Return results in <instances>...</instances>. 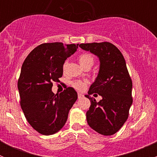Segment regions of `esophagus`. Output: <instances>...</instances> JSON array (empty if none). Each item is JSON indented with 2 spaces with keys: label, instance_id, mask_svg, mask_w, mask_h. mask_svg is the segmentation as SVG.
<instances>
[{
  "label": "esophagus",
  "instance_id": "1",
  "mask_svg": "<svg viewBox=\"0 0 157 157\" xmlns=\"http://www.w3.org/2000/svg\"><path fill=\"white\" fill-rule=\"evenodd\" d=\"M82 98H83V95L81 94V93H78V99H80Z\"/></svg>",
  "mask_w": 157,
  "mask_h": 157
}]
</instances>
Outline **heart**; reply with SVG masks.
Instances as JSON below:
<instances>
[{"mask_svg":"<svg viewBox=\"0 0 157 157\" xmlns=\"http://www.w3.org/2000/svg\"><path fill=\"white\" fill-rule=\"evenodd\" d=\"M78 61L79 63L80 64V65L83 67H88L90 66L91 67L93 65V62H94V59H93V57L90 54L88 53H83L81 54L80 56L78 57ZM66 66H67V61H65L63 65V68H65ZM87 82L86 81H83V80H75V81H73L71 83V85L74 88H75L77 90H83V89L86 86Z\"/></svg>","mask_w":157,"mask_h":157,"instance_id":"heart-1","label":"heart"}]
</instances>
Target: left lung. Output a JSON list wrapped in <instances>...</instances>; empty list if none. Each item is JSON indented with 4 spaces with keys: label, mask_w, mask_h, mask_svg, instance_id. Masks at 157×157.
Listing matches in <instances>:
<instances>
[{
    "label": "left lung",
    "mask_w": 157,
    "mask_h": 157,
    "mask_svg": "<svg viewBox=\"0 0 157 157\" xmlns=\"http://www.w3.org/2000/svg\"><path fill=\"white\" fill-rule=\"evenodd\" d=\"M79 46L97 56L99 61L97 77L90 86L88 95H85L91 102L86 114V121L99 134L112 135L128 119L133 102L132 81L125 60L118 48L110 42L80 44ZM93 93L99 94L102 99L96 102L89 96Z\"/></svg>",
    "instance_id": "8db88e82"
}]
</instances>
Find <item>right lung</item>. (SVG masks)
<instances>
[{
	"instance_id": "obj_1",
	"label": "right lung",
	"mask_w": 157,
	"mask_h": 157,
	"mask_svg": "<svg viewBox=\"0 0 157 157\" xmlns=\"http://www.w3.org/2000/svg\"><path fill=\"white\" fill-rule=\"evenodd\" d=\"M77 48L78 44H42L30 52L22 65L18 80L21 109L30 125L43 135H52L64 127L77 99L72 87L60 94L52 92V83L59 81L64 62Z\"/></svg>"
}]
</instances>
